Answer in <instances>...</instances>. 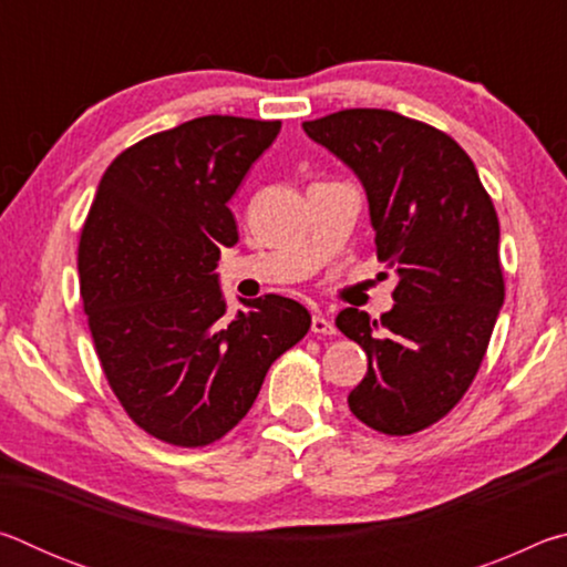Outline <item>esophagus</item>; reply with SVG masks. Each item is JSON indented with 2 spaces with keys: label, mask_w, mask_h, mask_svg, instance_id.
Listing matches in <instances>:
<instances>
[{
  "label": "esophagus",
  "mask_w": 567,
  "mask_h": 567,
  "mask_svg": "<svg viewBox=\"0 0 567 567\" xmlns=\"http://www.w3.org/2000/svg\"><path fill=\"white\" fill-rule=\"evenodd\" d=\"M312 332L315 334H334V324L324 318V315H315L312 318Z\"/></svg>",
  "instance_id": "1"
}]
</instances>
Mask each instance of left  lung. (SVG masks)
I'll return each instance as SVG.
<instances>
[{
    "mask_svg": "<svg viewBox=\"0 0 567 567\" xmlns=\"http://www.w3.org/2000/svg\"><path fill=\"white\" fill-rule=\"evenodd\" d=\"M302 130L362 182L378 260L398 275L380 320L354 307L334 320L368 352L348 405L378 433L412 435L465 395L503 307L493 199L465 150L425 122L342 110Z\"/></svg>",
    "mask_w": 567,
    "mask_h": 567,
    "instance_id": "8db88e82",
    "label": "left lung"
}]
</instances>
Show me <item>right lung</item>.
<instances>
[{
  "instance_id": "1",
  "label": "right lung",
  "mask_w": 567,
  "mask_h": 567,
  "mask_svg": "<svg viewBox=\"0 0 567 567\" xmlns=\"http://www.w3.org/2000/svg\"><path fill=\"white\" fill-rule=\"evenodd\" d=\"M280 127L207 114L124 150L100 179L76 257L84 312L112 392L162 443L227 435L310 330L282 295L227 315L215 272L239 239L227 203Z\"/></svg>"
}]
</instances>
